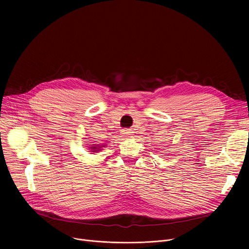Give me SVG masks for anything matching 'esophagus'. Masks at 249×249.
Here are the masks:
<instances>
[{"mask_svg":"<svg viewBox=\"0 0 249 249\" xmlns=\"http://www.w3.org/2000/svg\"><path fill=\"white\" fill-rule=\"evenodd\" d=\"M132 130H128V129H124L121 131V134L124 136V137H128V136H131L132 135Z\"/></svg>","mask_w":249,"mask_h":249,"instance_id":"obj_1","label":"esophagus"}]
</instances>
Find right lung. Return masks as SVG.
I'll return each instance as SVG.
<instances>
[{
    "label": "right lung",
    "instance_id": "1",
    "mask_svg": "<svg viewBox=\"0 0 249 249\" xmlns=\"http://www.w3.org/2000/svg\"><path fill=\"white\" fill-rule=\"evenodd\" d=\"M104 147H106V144H92L89 147V150H90L89 152L91 153H97L99 151H102Z\"/></svg>",
    "mask_w": 249,
    "mask_h": 249
}]
</instances>
